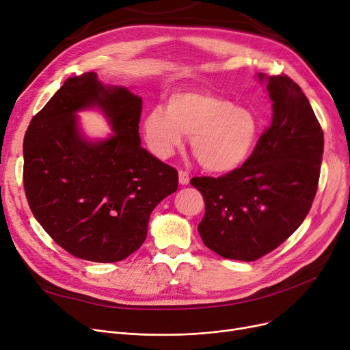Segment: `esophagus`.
<instances>
[{
	"label": "esophagus",
	"mask_w": 350,
	"mask_h": 350,
	"mask_svg": "<svg viewBox=\"0 0 350 350\" xmlns=\"http://www.w3.org/2000/svg\"><path fill=\"white\" fill-rule=\"evenodd\" d=\"M178 181H180L181 186H187L189 183H190V177H189V174H187L186 172L180 170V172H178Z\"/></svg>",
	"instance_id": "obj_1"
}]
</instances>
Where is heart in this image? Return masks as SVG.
I'll return each instance as SVG.
<instances>
[{"mask_svg":"<svg viewBox=\"0 0 350 350\" xmlns=\"http://www.w3.org/2000/svg\"><path fill=\"white\" fill-rule=\"evenodd\" d=\"M264 129L255 110L207 92H178L167 106H156L146 115L147 144L161 159L170 157L191 137V150L203 167L230 173L252 156Z\"/></svg>","mask_w":350,"mask_h":350,"instance_id":"obj_1","label":"heart"}]
</instances>
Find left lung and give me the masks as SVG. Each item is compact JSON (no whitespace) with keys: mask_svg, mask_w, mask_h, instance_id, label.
<instances>
[{"mask_svg":"<svg viewBox=\"0 0 350 350\" xmlns=\"http://www.w3.org/2000/svg\"><path fill=\"white\" fill-rule=\"evenodd\" d=\"M267 83L272 122L252 156L221 177H194L204 197V245L223 258L255 261L302 224L318 190L323 132L301 88L285 75Z\"/></svg>","mask_w":350,"mask_h":350,"instance_id":"obj_1","label":"left lung"}]
</instances>
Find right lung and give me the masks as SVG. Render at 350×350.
<instances>
[{
    "mask_svg": "<svg viewBox=\"0 0 350 350\" xmlns=\"http://www.w3.org/2000/svg\"><path fill=\"white\" fill-rule=\"evenodd\" d=\"M99 108L113 134L90 141L77 113ZM142 98L95 72L68 78L24 139V189L52 240L81 260L116 262L146 240L154 207L177 190L176 169L140 146Z\"/></svg>",
    "mask_w": 350,
    "mask_h": 350,
    "instance_id": "obj_1",
    "label": "right lung"
}]
</instances>
